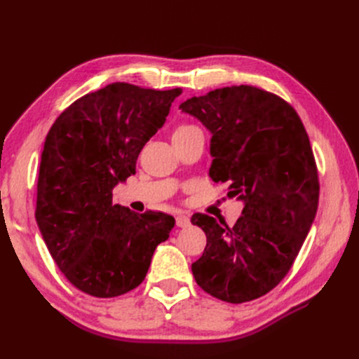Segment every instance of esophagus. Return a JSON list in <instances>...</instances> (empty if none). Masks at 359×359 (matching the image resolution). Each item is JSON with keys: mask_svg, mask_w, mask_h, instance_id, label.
Returning a JSON list of instances; mask_svg holds the SVG:
<instances>
[{"mask_svg": "<svg viewBox=\"0 0 359 359\" xmlns=\"http://www.w3.org/2000/svg\"><path fill=\"white\" fill-rule=\"evenodd\" d=\"M189 224H190V217L189 215H184V214L177 215V226L178 227H187Z\"/></svg>", "mask_w": 359, "mask_h": 359, "instance_id": "34e87169", "label": "esophagus"}]
</instances>
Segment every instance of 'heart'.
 <instances>
[{"label": "heart", "mask_w": 359, "mask_h": 359, "mask_svg": "<svg viewBox=\"0 0 359 359\" xmlns=\"http://www.w3.org/2000/svg\"><path fill=\"white\" fill-rule=\"evenodd\" d=\"M194 130H198L196 126L193 124H187V123H181L178 124L175 128H173V137H180V136H186L191 132H194Z\"/></svg>", "instance_id": "1"}]
</instances>
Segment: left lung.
Masks as SVG:
<instances>
[{
  "instance_id": "8db88e82",
  "label": "left lung",
  "mask_w": 359,
  "mask_h": 359,
  "mask_svg": "<svg viewBox=\"0 0 359 359\" xmlns=\"http://www.w3.org/2000/svg\"><path fill=\"white\" fill-rule=\"evenodd\" d=\"M210 128V175L244 201L229 227L193 214L206 247L191 264L210 295L241 304L273 290L290 271L319 203V175L309 135L292 104L252 85L224 86L181 106Z\"/></svg>"
}]
</instances>
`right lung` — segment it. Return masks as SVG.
Listing matches in <instances>:
<instances>
[{"mask_svg":"<svg viewBox=\"0 0 359 359\" xmlns=\"http://www.w3.org/2000/svg\"><path fill=\"white\" fill-rule=\"evenodd\" d=\"M181 93L114 82L73 102L49 130L36 220L57 266L83 293L114 298L137 287L175 226L169 214L114 203L112 190L136 172L139 153Z\"/></svg>","mask_w":359,"mask_h":359,"instance_id":"right-lung-1","label":"right lung"}]
</instances>
